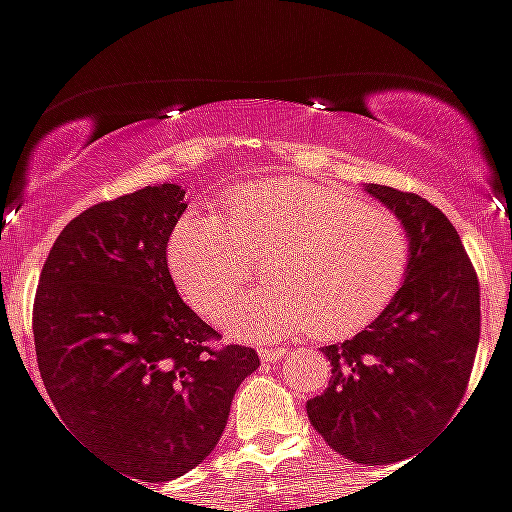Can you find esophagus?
<instances>
[{
    "label": "esophagus",
    "mask_w": 512,
    "mask_h": 512,
    "mask_svg": "<svg viewBox=\"0 0 512 512\" xmlns=\"http://www.w3.org/2000/svg\"><path fill=\"white\" fill-rule=\"evenodd\" d=\"M257 353H260V358L265 363H275V361H281V358L288 353V350L286 348H260V350H257Z\"/></svg>",
    "instance_id": "34e87169"
}]
</instances>
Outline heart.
Masks as SVG:
<instances>
[{"instance_id": "obj_1", "label": "heart", "mask_w": 512, "mask_h": 512, "mask_svg": "<svg viewBox=\"0 0 512 512\" xmlns=\"http://www.w3.org/2000/svg\"><path fill=\"white\" fill-rule=\"evenodd\" d=\"M265 255L273 286L231 304L221 319L226 335L275 342L314 330L337 340L363 330L394 299L410 239L389 208L288 177L234 188L224 216L188 211L167 244L177 286L206 317L242 291L252 257Z\"/></svg>"}]
</instances>
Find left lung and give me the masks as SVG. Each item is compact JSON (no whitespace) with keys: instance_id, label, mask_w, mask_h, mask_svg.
Instances as JSON below:
<instances>
[{"instance_id":"obj_1","label":"left lung","mask_w":512,"mask_h":512,"mask_svg":"<svg viewBox=\"0 0 512 512\" xmlns=\"http://www.w3.org/2000/svg\"><path fill=\"white\" fill-rule=\"evenodd\" d=\"M363 190L402 221L410 260L379 317L322 348L332 379L306 415L340 456L384 466L433 441L464 399L479 345V283L441 208L386 185Z\"/></svg>"}]
</instances>
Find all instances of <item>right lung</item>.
I'll return each mask as SVG.
<instances>
[{"label": "right lung", "mask_w": 512, "mask_h": 512, "mask_svg": "<svg viewBox=\"0 0 512 512\" xmlns=\"http://www.w3.org/2000/svg\"><path fill=\"white\" fill-rule=\"evenodd\" d=\"M182 198L162 182L79 213L35 293V355L53 407L84 448L144 482L201 464L260 366L244 345L211 348L219 332L177 293L167 242Z\"/></svg>", "instance_id": "obj_1"}]
</instances>
